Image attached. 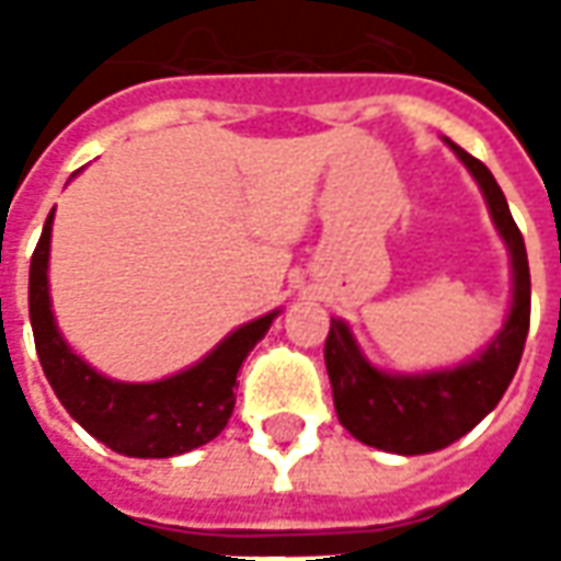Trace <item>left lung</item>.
Segmentation results:
<instances>
[{
	"label": "left lung",
	"instance_id": "8db88e82",
	"mask_svg": "<svg viewBox=\"0 0 561 561\" xmlns=\"http://www.w3.org/2000/svg\"><path fill=\"white\" fill-rule=\"evenodd\" d=\"M449 142V140H446ZM484 193L490 218L506 240L512 255V309L503 331L490 340L484 353L453 371L427 375H387L362 356L350 328L331 318V334L324 340V365L331 375L340 424L356 440L383 453L421 456L465 437L486 412L496 409L518 362L525 353L530 324V271L525 237L512 221L506 196L484 162L468 156L462 146L449 142Z\"/></svg>",
	"mask_w": 561,
	"mask_h": 561
}]
</instances>
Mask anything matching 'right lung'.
I'll use <instances>...</instances> for the list:
<instances>
[{
    "instance_id": "1",
    "label": "right lung",
    "mask_w": 561,
    "mask_h": 561,
    "mask_svg": "<svg viewBox=\"0 0 561 561\" xmlns=\"http://www.w3.org/2000/svg\"><path fill=\"white\" fill-rule=\"evenodd\" d=\"M53 211L31 259V328L36 356L68 415L99 443L134 459H168L215 440L233 412L237 371L268 334L277 312L262 314L225 336L203 362L156 383H124L99 375L61 340L49 302Z\"/></svg>"
}]
</instances>
